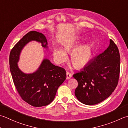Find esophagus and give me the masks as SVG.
<instances>
[{"label": "esophagus", "instance_id": "34e87169", "mask_svg": "<svg viewBox=\"0 0 128 128\" xmlns=\"http://www.w3.org/2000/svg\"><path fill=\"white\" fill-rule=\"evenodd\" d=\"M72 76V74L71 73H70V72H66V79H69Z\"/></svg>", "mask_w": 128, "mask_h": 128}]
</instances>
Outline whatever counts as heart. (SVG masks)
<instances>
[{"label": "heart", "mask_w": 128, "mask_h": 128, "mask_svg": "<svg viewBox=\"0 0 128 128\" xmlns=\"http://www.w3.org/2000/svg\"><path fill=\"white\" fill-rule=\"evenodd\" d=\"M80 42L79 38H76L64 45V50L58 47H54L52 49V54L56 63L62 64L66 62L68 59L66 52H70L72 50L70 54L72 63L78 68L84 66L90 59L92 49L90 46L87 44L76 48Z\"/></svg>", "instance_id": "obj_1"}]
</instances>
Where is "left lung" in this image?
<instances>
[{
	"label": "left lung",
	"instance_id": "left-lung-1",
	"mask_svg": "<svg viewBox=\"0 0 128 128\" xmlns=\"http://www.w3.org/2000/svg\"><path fill=\"white\" fill-rule=\"evenodd\" d=\"M120 54L112 39L108 48L80 72L73 75L78 82L75 90L78 100L88 106L98 104L112 94L118 83Z\"/></svg>",
	"mask_w": 128,
	"mask_h": 128
}]
</instances>
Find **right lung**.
Returning a JSON list of instances; mask_svg holds the SVG:
<instances>
[{"mask_svg": "<svg viewBox=\"0 0 128 128\" xmlns=\"http://www.w3.org/2000/svg\"><path fill=\"white\" fill-rule=\"evenodd\" d=\"M35 40L47 48L46 36L41 32L31 31L15 45L10 52V70L14 86L24 101L35 107L49 104L53 100L59 86L66 80V71L44 59L36 72L32 74L22 72L18 66L22 50L29 42Z\"/></svg>", "mask_w": 128, "mask_h": 128, "instance_id": "right-lung-1", "label": "right lung"}]
</instances>
